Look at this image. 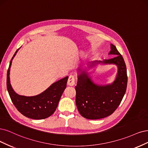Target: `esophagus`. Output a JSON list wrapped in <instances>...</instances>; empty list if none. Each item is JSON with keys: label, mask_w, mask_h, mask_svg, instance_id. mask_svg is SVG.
Listing matches in <instances>:
<instances>
[{"label": "esophagus", "mask_w": 148, "mask_h": 148, "mask_svg": "<svg viewBox=\"0 0 148 148\" xmlns=\"http://www.w3.org/2000/svg\"><path fill=\"white\" fill-rule=\"evenodd\" d=\"M68 85H69V86H73V85L75 84L74 75H69L68 80Z\"/></svg>", "instance_id": "1"}]
</instances>
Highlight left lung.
<instances>
[{
  "label": "left lung",
  "instance_id": "8db88e82",
  "mask_svg": "<svg viewBox=\"0 0 148 148\" xmlns=\"http://www.w3.org/2000/svg\"><path fill=\"white\" fill-rule=\"evenodd\" d=\"M109 55L114 58L95 61L90 66L98 64H116V78L111 84L98 85L89 77L87 71L78 69L77 83L75 86V103L80 115L88 119H99L110 116L118 108L126 92L127 85V68L122 56L113 44H111Z\"/></svg>",
  "mask_w": 148,
  "mask_h": 148
}]
</instances>
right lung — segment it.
I'll use <instances>...</instances> for the list:
<instances>
[{
    "label": "right lung",
    "instance_id": "1",
    "mask_svg": "<svg viewBox=\"0 0 148 148\" xmlns=\"http://www.w3.org/2000/svg\"><path fill=\"white\" fill-rule=\"evenodd\" d=\"M18 49L10 62L7 71V87L12 101L18 111L23 116L32 119H44L50 117L55 111L60 99L66 87L68 76L52 84L42 93L33 97H26L15 93L10 81V70L12 62Z\"/></svg>",
    "mask_w": 148,
    "mask_h": 148
}]
</instances>
